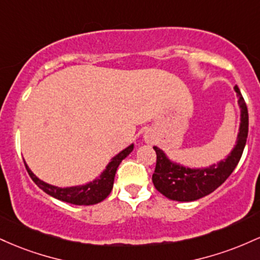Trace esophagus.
<instances>
[{"instance_id": "obj_1", "label": "esophagus", "mask_w": 260, "mask_h": 260, "mask_svg": "<svg viewBox=\"0 0 260 260\" xmlns=\"http://www.w3.org/2000/svg\"><path fill=\"white\" fill-rule=\"evenodd\" d=\"M144 140L147 143H150L151 140H153V136H151V133H149V131H147L144 134Z\"/></svg>"}]
</instances>
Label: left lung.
Masks as SVG:
<instances>
[{
	"instance_id": "1",
	"label": "left lung",
	"mask_w": 260,
	"mask_h": 260,
	"mask_svg": "<svg viewBox=\"0 0 260 260\" xmlns=\"http://www.w3.org/2000/svg\"><path fill=\"white\" fill-rule=\"evenodd\" d=\"M241 109L240 132L235 148L226 159L208 168L190 169L174 162L160 148L154 147L156 153V166L153 174L155 188L171 201L193 202L210 194L228 180L242 156L248 136V110L238 86H235Z\"/></svg>"
}]
</instances>
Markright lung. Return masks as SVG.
Instances as JSON below:
<instances>
[{
	"label": "right lung",
	"mask_w": 260,
	"mask_h": 260,
	"mask_svg": "<svg viewBox=\"0 0 260 260\" xmlns=\"http://www.w3.org/2000/svg\"><path fill=\"white\" fill-rule=\"evenodd\" d=\"M134 145L131 144L129 147L118 153L116 156H113L111 161L107 164L106 169L101 172V175L98 178H95L94 181L89 182L86 184H82V186H73V187H57L52 186V184L46 183V182L41 181L40 178H38L37 176L31 172V170L29 169V166L25 164V169L28 171L29 176L31 177V180L37 183L39 188L44 190L45 193H47L49 196L53 197V198L58 199V201L71 203L74 205H92L98 204V203L103 202L107 196L111 193L112 187H113V180H115L116 171H117L118 165L121 164V161L127 157L131 154V151L133 150Z\"/></svg>",
	"instance_id": "1"
}]
</instances>
